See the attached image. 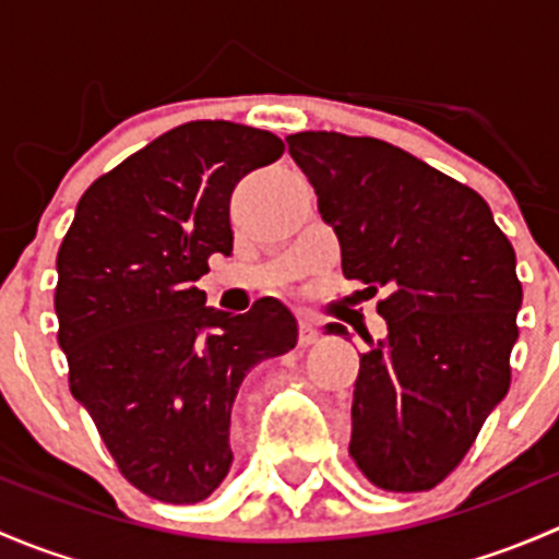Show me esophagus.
<instances>
[{
  "label": "esophagus",
  "instance_id": "esophagus-1",
  "mask_svg": "<svg viewBox=\"0 0 559 559\" xmlns=\"http://www.w3.org/2000/svg\"><path fill=\"white\" fill-rule=\"evenodd\" d=\"M300 343L302 346H313V343H319V330H316V321L308 319V316H302L300 319Z\"/></svg>",
  "mask_w": 559,
  "mask_h": 559
}]
</instances>
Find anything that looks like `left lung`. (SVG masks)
<instances>
[{
    "instance_id": "obj_1",
    "label": "left lung",
    "mask_w": 559,
    "mask_h": 559,
    "mask_svg": "<svg viewBox=\"0 0 559 559\" xmlns=\"http://www.w3.org/2000/svg\"><path fill=\"white\" fill-rule=\"evenodd\" d=\"M286 143L335 229L343 275L365 297L386 292V337H368L359 357L348 454L376 487L425 492L509 392L522 308L514 246L481 194L397 145L341 132Z\"/></svg>"
}]
</instances>
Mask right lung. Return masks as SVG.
Returning a JSON list of instances; mask_svg holds the SVG:
<instances>
[{"mask_svg": "<svg viewBox=\"0 0 559 559\" xmlns=\"http://www.w3.org/2000/svg\"><path fill=\"white\" fill-rule=\"evenodd\" d=\"M284 143L233 121H189L94 180L61 240L59 346L70 392L129 484L200 503L233 465L229 419L246 373L297 343L284 302L205 306L197 281L233 253L229 200Z\"/></svg>", "mask_w": 559, "mask_h": 559, "instance_id": "right-lung-1", "label": "right lung"}]
</instances>
